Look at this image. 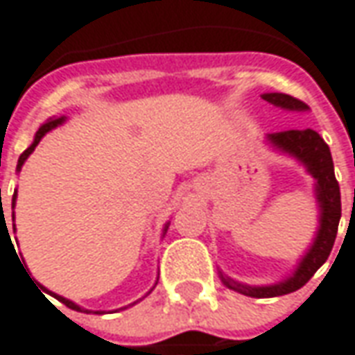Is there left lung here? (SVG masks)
<instances>
[{"mask_svg":"<svg viewBox=\"0 0 355 355\" xmlns=\"http://www.w3.org/2000/svg\"><path fill=\"white\" fill-rule=\"evenodd\" d=\"M261 99H266L268 103L275 107H282L285 111H309V105L287 94H263ZM266 142L273 150L287 154L299 164H303L306 172L313 175L315 197L318 203V228H316L313 244L309 246L305 256L299 260L291 275L282 282L272 283V285H248V283H240L223 272H218L220 282L225 283L228 289L240 295H246V297H256V299L279 297V295L293 293L297 289H301L315 275L316 270L328 260L330 250L336 240V232H338L340 216H342L340 185L334 175L330 148L316 130L305 128V130L273 132V135L266 137Z\"/></svg>","mask_w":355,"mask_h":355,"instance_id":"8db88e82","label":"left lung"}]
</instances>
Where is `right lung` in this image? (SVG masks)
<instances>
[{"label": "right lung", "mask_w": 355, "mask_h": 355, "mask_svg": "<svg viewBox=\"0 0 355 355\" xmlns=\"http://www.w3.org/2000/svg\"><path fill=\"white\" fill-rule=\"evenodd\" d=\"M64 121H66V116H60V119H54V121H49V123H44V125H42V127H40L39 130H37V135H35V140L31 142V146H28V148L25 150V152H23L21 156H19V162H17V172H21V168H23V164H25V162H27L28 156L33 154V150L37 148V144H39L40 140H42V137H44L46 132H50L52 128L60 127V125H62V123H64ZM15 201H17V189H15V193H13V201H11V209H15ZM13 218H15V215H13ZM1 225H3V227H6V230H7L6 216H1ZM13 227H15V225H13ZM168 227H170V223H168V225L164 227V230H162V236L166 234V230H168ZM7 236H9V230H7ZM9 240H11V236H9ZM21 266H23V263H21ZM33 282H35V279H33ZM156 283H158V282H156ZM156 283H154V285H156ZM39 285H40V283H39ZM40 287H42V285H40ZM42 289L46 291V287H42ZM152 289H154V287H152ZM152 289H150V291H152ZM150 291H148V293H150ZM49 293H50V295H54V297H56V299H58L60 303H64V305L68 306V309H72V311H80V313H82V311H83V313H94V311H87V309H83V306L76 305V303H73V301H70V299H64V297H60V295H56V293H52V291H49ZM137 303H139V301H137ZM132 305H135V303H132ZM95 315H101V311H95Z\"/></svg>", "instance_id": "right-lung-1"}]
</instances>
